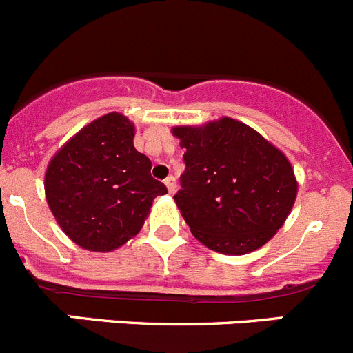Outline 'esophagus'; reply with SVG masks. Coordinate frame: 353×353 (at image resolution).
Returning <instances> with one entry per match:
<instances>
[{"label": "esophagus", "instance_id": "1", "mask_svg": "<svg viewBox=\"0 0 353 353\" xmlns=\"http://www.w3.org/2000/svg\"><path fill=\"white\" fill-rule=\"evenodd\" d=\"M164 185H166L168 192L174 194V190H176V180H174V176H168V179L164 180Z\"/></svg>", "mask_w": 353, "mask_h": 353}]
</instances>
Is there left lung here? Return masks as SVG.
Segmentation results:
<instances>
[{
	"mask_svg": "<svg viewBox=\"0 0 353 353\" xmlns=\"http://www.w3.org/2000/svg\"><path fill=\"white\" fill-rule=\"evenodd\" d=\"M185 149L182 189L174 194L199 243L223 254H248L286 221L298 194L283 150L248 124L220 117L171 130Z\"/></svg>",
	"mask_w": 353,
	"mask_h": 353,
	"instance_id": "1",
	"label": "left lung"
}]
</instances>
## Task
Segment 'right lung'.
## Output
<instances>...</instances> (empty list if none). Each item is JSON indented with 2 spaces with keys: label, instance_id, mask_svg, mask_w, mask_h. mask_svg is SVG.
<instances>
[{
  "label": "right lung",
  "instance_id": "obj_1",
  "mask_svg": "<svg viewBox=\"0 0 353 353\" xmlns=\"http://www.w3.org/2000/svg\"><path fill=\"white\" fill-rule=\"evenodd\" d=\"M135 124L109 112L67 140L48 163L45 196L57 223L83 250L107 253L140 232L168 192L133 145Z\"/></svg>",
  "mask_w": 353,
  "mask_h": 353
}]
</instances>
